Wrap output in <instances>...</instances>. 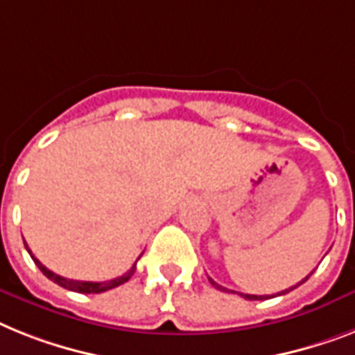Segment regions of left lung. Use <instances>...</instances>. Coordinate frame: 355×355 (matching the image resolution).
Masks as SVG:
<instances>
[{
	"mask_svg": "<svg viewBox=\"0 0 355 355\" xmlns=\"http://www.w3.org/2000/svg\"><path fill=\"white\" fill-rule=\"evenodd\" d=\"M309 277H310V276L304 277V279H303V281H300V283H297V285H301V283H304V281L309 279ZM209 281H210V283H212L214 286H216V288L221 290V292H232V290H227V288H223V286H221V285H218V283H216V281L210 279V277H209ZM297 285H295V286H297ZM295 286H292V288H288V290H283V292H279V294H277V295L286 294V292H290V290H294ZM245 297H247V300H265V297H268V295H250V294H247V295H245Z\"/></svg>",
	"mask_w": 355,
	"mask_h": 355,
	"instance_id": "left-lung-1",
	"label": "left lung"
}]
</instances>
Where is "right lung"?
Wrapping results in <instances>:
<instances>
[{
  "label": "right lung",
  "mask_w": 355,
  "mask_h": 355,
  "mask_svg": "<svg viewBox=\"0 0 355 355\" xmlns=\"http://www.w3.org/2000/svg\"><path fill=\"white\" fill-rule=\"evenodd\" d=\"M26 250H28V254H31V257L34 259V263H36L37 268H40V270L43 272V274H45L49 279L54 281L55 285L63 286V288H67V290H72V292H79V294H99V292H107V290H110V288H116V286L123 285V283H127V281L134 276V272H136V263H134L127 274H123V276H119V277H114V279H110V281H99V283H96V281L67 279V277L58 276V274H54V272L49 270L46 266L41 265L40 259H36V256H34V254L31 252V248L26 247ZM137 259H139V257H137Z\"/></svg>",
  "instance_id": "right-lung-1"
}]
</instances>
